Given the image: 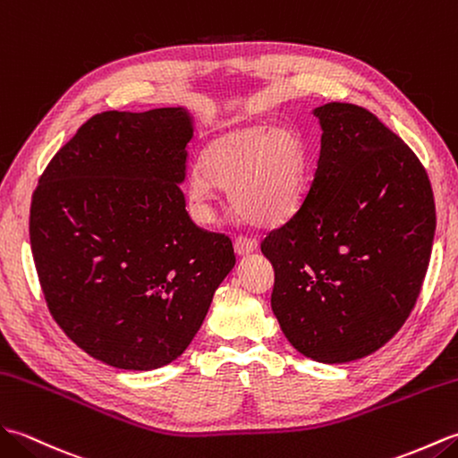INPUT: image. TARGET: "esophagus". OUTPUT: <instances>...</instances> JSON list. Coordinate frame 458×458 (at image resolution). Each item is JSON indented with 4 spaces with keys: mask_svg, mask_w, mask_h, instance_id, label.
Returning a JSON list of instances; mask_svg holds the SVG:
<instances>
[{
    "mask_svg": "<svg viewBox=\"0 0 458 458\" xmlns=\"http://www.w3.org/2000/svg\"><path fill=\"white\" fill-rule=\"evenodd\" d=\"M257 247H259L257 239L247 237V235H237V237H235V252H237L239 257L250 255L252 250H257Z\"/></svg>",
    "mask_w": 458,
    "mask_h": 458,
    "instance_id": "1",
    "label": "esophagus"
}]
</instances>
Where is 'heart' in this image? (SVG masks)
I'll list each match as a JSON object with an SVG mask.
<instances>
[{
  "label": "heart",
  "mask_w": 458,
  "mask_h": 458,
  "mask_svg": "<svg viewBox=\"0 0 458 458\" xmlns=\"http://www.w3.org/2000/svg\"><path fill=\"white\" fill-rule=\"evenodd\" d=\"M201 172L188 180V196L201 221H211L213 186L231 191L235 208L259 225L288 219L306 194L310 158L293 129L249 125L213 137L199 157Z\"/></svg>",
  "instance_id": "1"
}]
</instances>
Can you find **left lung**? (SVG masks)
Instances as JSON below:
<instances>
[{"label": "left lung", "instance_id": "left-lung-1", "mask_svg": "<svg viewBox=\"0 0 458 458\" xmlns=\"http://www.w3.org/2000/svg\"><path fill=\"white\" fill-rule=\"evenodd\" d=\"M313 114L323 133L310 190L260 250L284 335L306 357L337 364L378 351L410 318L437 217L428 172L378 117L339 101Z\"/></svg>", "mask_w": 458, "mask_h": 458}]
</instances>
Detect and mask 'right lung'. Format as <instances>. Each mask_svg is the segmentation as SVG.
Returning <instances> with one entry per match:
<instances>
[{
	"instance_id": "right-lung-1",
	"label": "right lung",
	"mask_w": 458,
	"mask_h": 458,
	"mask_svg": "<svg viewBox=\"0 0 458 458\" xmlns=\"http://www.w3.org/2000/svg\"><path fill=\"white\" fill-rule=\"evenodd\" d=\"M194 129L182 107L89 117L33 191L30 250L50 315L109 367L152 370L178 359L213 292L235 267L225 233L186 211Z\"/></svg>"
}]
</instances>
